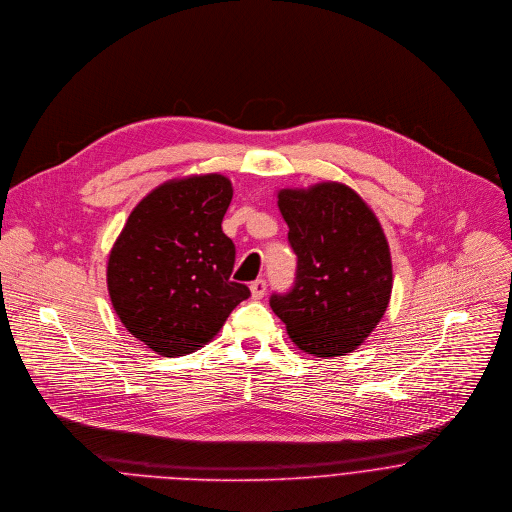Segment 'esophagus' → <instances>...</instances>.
Masks as SVG:
<instances>
[{
    "label": "esophagus",
    "instance_id": "obj_1",
    "mask_svg": "<svg viewBox=\"0 0 512 512\" xmlns=\"http://www.w3.org/2000/svg\"><path fill=\"white\" fill-rule=\"evenodd\" d=\"M250 292H252L254 300H262L266 294V280H254L250 284Z\"/></svg>",
    "mask_w": 512,
    "mask_h": 512
}]
</instances>
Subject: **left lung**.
I'll use <instances>...</instances> for the list:
<instances>
[{"label": "left lung", "mask_w": 512, "mask_h": 512, "mask_svg": "<svg viewBox=\"0 0 512 512\" xmlns=\"http://www.w3.org/2000/svg\"><path fill=\"white\" fill-rule=\"evenodd\" d=\"M276 196L298 274L292 292L272 296L270 306L298 349L324 359L351 353L391 300L385 232L369 204L343 182L282 188Z\"/></svg>", "instance_id": "1"}]
</instances>
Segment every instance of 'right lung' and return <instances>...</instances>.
I'll use <instances>...</instances> for the list:
<instances>
[{
    "mask_svg": "<svg viewBox=\"0 0 512 512\" xmlns=\"http://www.w3.org/2000/svg\"><path fill=\"white\" fill-rule=\"evenodd\" d=\"M232 182L218 172L172 178L129 214L107 260V290L127 332L165 357L192 353L250 296L230 280L222 232Z\"/></svg>",
    "mask_w": 512,
    "mask_h": 512,
    "instance_id": "obj_1",
    "label": "right lung"
}]
</instances>
